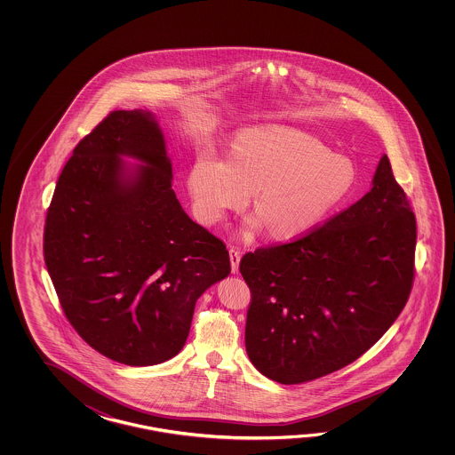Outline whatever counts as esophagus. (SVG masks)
<instances>
[{"label": "esophagus", "instance_id": "34e87169", "mask_svg": "<svg viewBox=\"0 0 455 455\" xmlns=\"http://www.w3.org/2000/svg\"><path fill=\"white\" fill-rule=\"evenodd\" d=\"M229 260H231L232 273H237L239 271V261H241V251L234 245L229 247Z\"/></svg>", "mask_w": 455, "mask_h": 455}]
</instances>
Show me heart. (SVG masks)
Masks as SVG:
<instances>
[{
  "label": "heart",
  "instance_id": "b5f03b06",
  "mask_svg": "<svg viewBox=\"0 0 455 455\" xmlns=\"http://www.w3.org/2000/svg\"><path fill=\"white\" fill-rule=\"evenodd\" d=\"M358 171L348 157L296 130L268 126L242 132L228 161L196 157L188 174L195 213L216 224L253 192V210L276 239L298 237L319 226L356 190Z\"/></svg>",
  "mask_w": 455,
  "mask_h": 455
}]
</instances>
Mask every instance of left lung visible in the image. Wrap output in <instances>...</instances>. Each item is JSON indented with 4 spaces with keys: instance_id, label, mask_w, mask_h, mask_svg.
Segmentation results:
<instances>
[{
    "instance_id": "left-lung-1",
    "label": "left lung",
    "mask_w": 455,
    "mask_h": 455,
    "mask_svg": "<svg viewBox=\"0 0 455 455\" xmlns=\"http://www.w3.org/2000/svg\"><path fill=\"white\" fill-rule=\"evenodd\" d=\"M415 247V213L384 156L356 204L294 241L242 257L251 364L291 386L356 361L405 307Z\"/></svg>"
}]
</instances>
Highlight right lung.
Here are the masks:
<instances>
[{"instance_id":"add662e5","label":"right lung","mask_w":455,"mask_h":455,"mask_svg":"<svg viewBox=\"0 0 455 455\" xmlns=\"http://www.w3.org/2000/svg\"><path fill=\"white\" fill-rule=\"evenodd\" d=\"M120 155L147 165L126 178ZM44 259L77 335L128 366L175 356L195 302L231 271L226 243L175 198L164 136L143 110H114L77 143L47 210Z\"/></svg>"}]
</instances>
